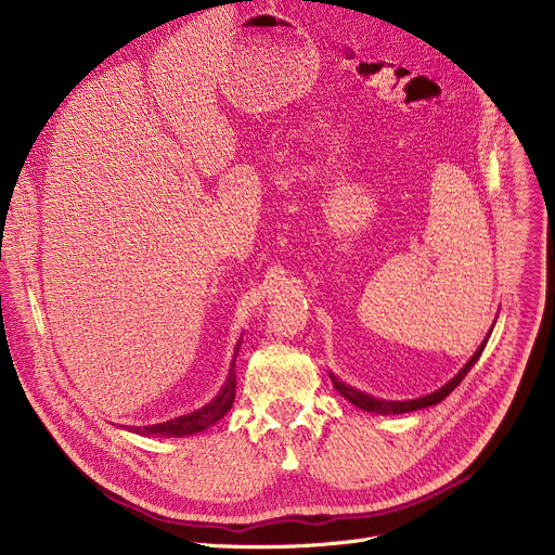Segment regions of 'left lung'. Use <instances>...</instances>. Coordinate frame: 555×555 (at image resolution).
<instances>
[{
  "label": "left lung",
  "mask_w": 555,
  "mask_h": 555,
  "mask_svg": "<svg viewBox=\"0 0 555 555\" xmlns=\"http://www.w3.org/2000/svg\"><path fill=\"white\" fill-rule=\"evenodd\" d=\"M490 331H492V328H490ZM488 337H490V333H488ZM488 337L481 341V346L477 348V353L468 360V364H465L446 387H441L439 391H434V393H429V396L416 398V400H402V402H400V400H380V398H373V396H369V393H362V391H358V389H353V387H348V385L339 383L335 375H331V383H333V387H335L348 402H353L356 406H360V410H364V412L380 414V416L416 412V410H423V406H429V404H436V402L446 400V398L461 385L463 377L468 375V371L473 369V364L479 360V356H481V351H483V346H486Z\"/></svg>",
  "instance_id": "obj_1"
}]
</instances>
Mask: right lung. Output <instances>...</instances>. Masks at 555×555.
Masks as SVG:
<instances>
[{"label":"right lung","instance_id":"add662e5","mask_svg":"<svg viewBox=\"0 0 555 555\" xmlns=\"http://www.w3.org/2000/svg\"><path fill=\"white\" fill-rule=\"evenodd\" d=\"M238 348H241V344L236 346V356H238ZM233 360H236V358H233ZM233 398H236V371H233V364H231V371H229V377H227L222 391L209 404H204L202 410H197L193 414H186V416H180V418L149 425V427H137V434L159 436V439H180V436L202 431V429L211 427L214 423H218L231 410Z\"/></svg>","mask_w":555,"mask_h":555}]
</instances>
